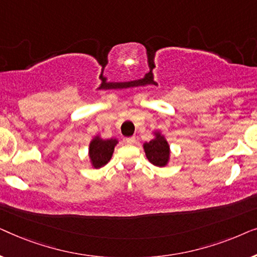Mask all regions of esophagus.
<instances>
[{
	"label": "esophagus",
	"mask_w": 257,
	"mask_h": 257,
	"mask_svg": "<svg viewBox=\"0 0 257 257\" xmlns=\"http://www.w3.org/2000/svg\"><path fill=\"white\" fill-rule=\"evenodd\" d=\"M125 142L127 144H135L136 143V137H128V138H125Z\"/></svg>",
	"instance_id": "34e87169"
}]
</instances>
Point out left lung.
I'll return each instance as SVG.
<instances>
[{
  "label": "left lung",
  "mask_w": 257,
  "mask_h": 257,
  "mask_svg": "<svg viewBox=\"0 0 257 257\" xmlns=\"http://www.w3.org/2000/svg\"><path fill=\"white\" fill-rule=\"evenodd\" d=\"M144 150H145L147 159L156 166L163 167L167 164L168 158H170V146L166 139L159 133H157L156 138L151 140L150 143L144 144Z\"/></svg>",
  "instance_id": "obj_1"
}]
</instances>
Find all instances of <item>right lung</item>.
Instances as JSON below:
<instances>
[{"mask_svg":"<svg viewBox=\"0 0 257 257\" xmlns=\"http://www.w3.org/2000/svg\"><path fill=\"white\" fill-rule=\"evenodd\" d=\"M117 139H100L96 137L90 144V159L94 168H100L110 161L114 146L117 145Z\"/></svg>","mask_w":257,"mask_h":257,"instance_id":"obj_1","label":"right lung"}]
</instances>
